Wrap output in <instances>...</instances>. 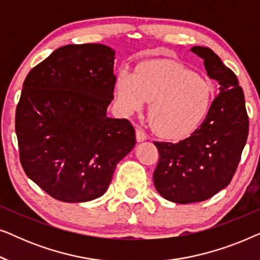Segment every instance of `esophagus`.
<instances>
[{
    "label": "esophagus",
    "mask_w": 260,
    "mask_h": 260,
    "mask_svg": "<svg viewBox=\"0 0 260 260\" xmlns=\"http://www.w3.org/2000/svg\"><path fill=\"white\" fill-rule=\"evenodd\" d=\"M136 140H137V142H143L147 140V134L144 133L143 129L136 130Z\"/></svg>",
    "instance_id": "esophagus-1"
}]
</instances>
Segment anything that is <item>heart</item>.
<instances>
[{"label":"heart","instance_id":"1","mask_svg":"<svg viewBox=\"0 0 260 260\" xmlns=\"http://www.w3.org/2000/svg\"><path fill=\"white\" fill-rule=\"evenodd\" d=\"M116 95L120 109L127 113L151 102L149 119L155 133L179 140L193 133L207 117L213 90L209 81L180 63L149 61L136 73L120 71Z\"/></svg>","mask_w":260,"mask_h":260}]
</instances>
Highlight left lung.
Here are the masks:
<instances>
[{
    "label": "left lung",
    "instance_id": "1",
    "mask_svg": "<svg viewBox=\"0 0 260 260\" xmlns=\"http://www.w3.org/2000/svg\"><path fill=\"white\" fill-rule=\"evenodd\" d=\"M190 51L204 59L208 77L220 87L207 117L189 137L179 143L154 142L159 155L154 184L176 204L205 201L229 186L248 135L244 92L236 74L211 48L195 46Z\"/></svg>",
    "mask_w": 260,
    "mask_h": 260
}]
</instances>
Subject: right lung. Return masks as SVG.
<instances>
[{
    "mask_svg": "<svg viewBox=\"0 0 260 260\" xmlns=\"http://www.w3.org/2000/svg\"><path fill=\"white\" fill-rule=\"evenodd\" d=\"M113 59L105 45L62 46L23 83L15 115L21 165L59 201L102 197L136 143L129 120L106 116L116 84Z\"/></svg>",
    "mask_w": 260,
    "mask_h": 260,
    "instance_id": "obj_1",
    "label": "right lung"
}]
</instances>
